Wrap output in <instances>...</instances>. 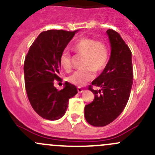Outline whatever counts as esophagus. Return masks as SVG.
<instances>
[{
    "instance_id": "1",
    "label": "esophagus",
    "mask_w": 155,
    "mask_h": 155,
    "mask_svg": "<svg viewBox=\"0 0 155 155\" xmlns=\"http://www.w3.org/2000/svg\"><path fill=\"white\" fill-rule=\"evenodd\" d=\"M77 91H78V92H79V93H82V92L84 91L83 89H82V87H78V88H77Z\"/></svg>"
}]
</instances>
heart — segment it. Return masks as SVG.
I'll list each match as a JSON object with an SVG mask.
<instances>
[{
    "mask_svg": "<svg viewBox=\"0 0 155 155\" xmlns=\"http://www.w3.org/2000/svg\"><path fill=\"white\" fill-rule=\"evenodd\" d=\"M72 48L75 51L85 56L83 67L85 68L73 72L69 76L68 80L73 85L82 86L94 77L93 70L95 72H101L105 68L109 58V51L104 43L88 37L78 40ZM59 62L66 71L71 69L70 55L67 49L64 50L61 54Z\"/></svg>",
    "mask_w": 155,
    "mask_h": 155,
    "instance_id": "obj_1",
    "label": "heart"
}]
</instances>
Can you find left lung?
I'll return each mask as SVG.
<instances>
[{
  "mask_svg": "<svg viewBox=\"0 0 155 155\" xmlns=\"http://www.w3.org/2000/svg\"><path fill=\"white\" fill-rule=\"evenodd\" d=\"M111 46L109 60L104 71L91 85L93 102L85 107V118L88 124L104 127L119 116L129 100L133 85L132 54L120 34L112 29L107 31Z\"/></svg>",
  "mask_w": 155,
  "mask_h": 155,
  "instance_id": "1",
  "label": "left lung"
}]
</instances>
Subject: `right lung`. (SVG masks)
<instances>
[{"label": "right lung", "mask_w": 155, "mask_h": 155, "mask_svg": "<svg viewBox=\"0 0 155 155\" xmlns=\"http://www.w3.org/2000/svg\"><path fill=\"white\" fill-rule=\"evenodd\" d=\"M78 31H43L25 57L24 74L28 97L34 111L45 119L55 121L63 117L70 98L77 94L76 87L68 82L58 91L54 86V81L61 79V54Z\"/></svg>", "instance_id": "add662e5"}]
</instances>
